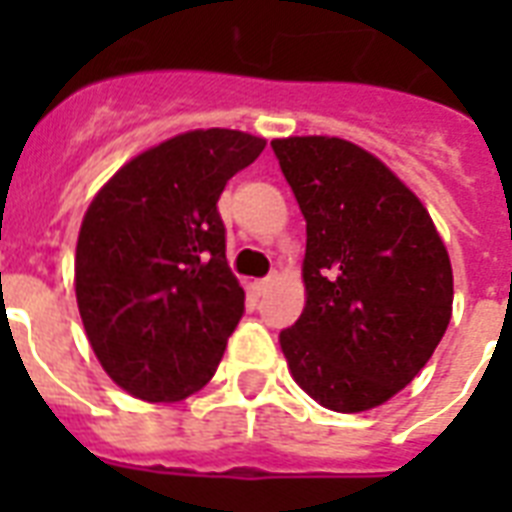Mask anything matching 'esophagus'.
<instances>
[{
  "label": "esophagus",
  "instance_id": "1",
  "mask_svg": "<svg viewBox=\"0 0 512 512\" xmlns=\"http://www.w3.org/2000/svg\"><path fill=\"white\" fill-rule=\"evenodd\" d=\"M273 287V276H268V279H260V281H255V289L257 292H260V295H265V292H268V289Z\"/></svg>",
  "mask_w": 512,
  "mask_h": 512
}]
</instances>
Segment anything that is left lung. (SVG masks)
Returning a JSON list of instances; mask_svg holds the SVG:
<instances>
[{
    "label": "left lung",
    "mask_w": 512,
    "mask_h": 512,
    "mask_svg": "<svg viewBox=\"0 0 512 512\" xmlns=\"http://www.w3.org/2000/svg\"><path fill=\"white\" fill-rule=\"evenodd\" d=\"M305 217V308L279 335L300 388L332 412L385 404L452 319L449 252L422 201L348 140H271Z\"/></svg>",
    "instance_id": "obj_1"
}]
</instances>
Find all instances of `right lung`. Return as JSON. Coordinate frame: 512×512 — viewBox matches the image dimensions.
I'll list each match as a JSON object with an SVG mask.
<instances>
[{"instance_id":"right-lung-1","label":"right lung","mask_w":512,"mask_h":512,"mask_svg":"<svg viewBox=\"0 0 512 512\" xmlns=\"http://www.w3.org/2000/svg\"><path fill=\"white\" fill-rule=\"evenodd\" d=\"M265 140L193 130L148 148L87 207L76 303L100 366L130 396L170 404L204 388L244 313L217 199Z\"/></svg>"}]
</instances>
